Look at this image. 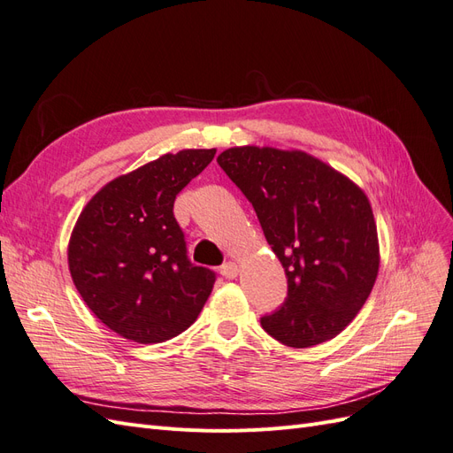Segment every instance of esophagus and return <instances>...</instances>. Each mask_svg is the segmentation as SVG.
<instances>
[{
	"label": "esophagus",
	"mask_w": 453,
	"mask_h": 453,
	"mask_svg": "<svg viewBox=\"0 0 453 453\" xmlns=\"http://www.w3.org/2000/svg\"><path fill=\"white\" fill-rule=\"evenodd\" d=\"M238 272H240V266L236 263H226L221 266V273L228 280H234L238 276Z\"/></svg>",
	"instance_id": "1"
}]
</instances>
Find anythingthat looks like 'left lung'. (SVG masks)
Returning <instances> with one entry per match:
<instances>
[{"instance_id": "8db88e82", "label": "left lung", "mask_w": 453, "mask_h": 453, "mask_svg": "<svg viewBox=\"0 0 453 453\" xmlns=\"http://www.w3.org/2000/svg\"><path fill=\"white\" fill-rule=\"evenodd\" d=\"M248 198L287 276V298L260 319L289 348L333 340L355 319L380 270L365 190L304 150L230 147L217 157Z\"/></svg>"}]
</instances>
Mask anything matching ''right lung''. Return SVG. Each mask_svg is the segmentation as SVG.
<instances>
[{"mask_svg": "<svg viewBox=\"0 0 453 453\" xmlns=\"http://www.w3.org/2000/svg\"><path fill=\"white\" fill-rule=\"evenodd\" d=\"M215 150L162 155L104 185L81 211L67 266L85 304L119 336L166 342L196 321L211 295L215 273L190 265L173 202Z\"/></svg>", "mask_w": 453, "mask_h": 453, "instance_id": "right-lung-1", "label": "right lung"}]
</instances>
